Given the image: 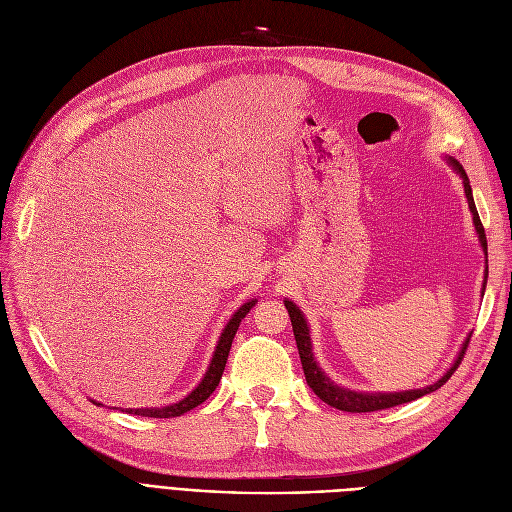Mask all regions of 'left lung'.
<instances>
[{
  "label": "left lung",
  "mask_w": 512,
  "mask_h": 512,
  "mask_svg": "<svg viewBox=\"0 0 512 512\" xmlns=\"http://www.w3.org/2000/svg\"><path fill=\"white\" fill-rule=\"evenodd\" d=\"M447 163L452 166V170L462 178V185H464V195H466V201H468V210L470 214H473V224H475V231H477V237H479V243H481V250L483 254L487 256V239H485V231H483V224L479 220V212H477V206H475V199H473V189H470V182H468V176L464 172V168L460 166V163L454 159V157H447ZM485 285H487V269H485V275H483V285H481V294L485 292ZM285 309H288L290 313V319H292V327H294V338H296V344H298V353H300V361H302V370H304V378H306V384H309L313 388V393L325 401L327 405L336 407V410H342V412H353V414H361V412H378V410H386V407H395V405H401V403H407V401H414V399H420L428 393L437 391V388H441L449 376H452L456 372V367L460 365L462 357H464V351L468 346V338L462 342L460 346V353L458 357L454 359L452 367L433 384L428 386H422V388H414V391H401V393H363V391H351V388L346 386H340L336 384L330 376H327L315 355H313V342H311V327H309V321H306L304 313L300 311V306L285 298L283 300Z\"/></svg>",
  "instance_id": "left-lung-1"
}]
</instances>
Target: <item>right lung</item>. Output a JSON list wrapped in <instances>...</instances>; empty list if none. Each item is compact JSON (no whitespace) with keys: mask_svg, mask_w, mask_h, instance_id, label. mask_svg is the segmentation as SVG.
<instances>
[{"mask_svg":"<svg viewBox=\"0 0 512 512\" xmlns=\"http://www.w3.org/2000/svg\"><path fill=\"white\" fill-rule=\"evenodd\" d=\"M256 302H258V298H252L248 302H243L239 309L233 313L229 323L224 325V330H222V334H220V338L216 342V349H214V355H212V361L208 365L206 374H203L201 382L193 388V391L185 399H180V401L170 403V405H163V407H136V410H134V407H126V410H121V412H128V414H134V416H145V418H176V416H182V414L191 412L193 407H197V405H201L203 401H206L216 391V386H218V382L222 378L224 365H227L231 344H233V338H235V334L239 330L241 319L254 309ZM94 403L102 405L98 401H94Z\"/></svg>","mask_w":512,"mask_h":512,"instance_id":"obj_1","label":"right lung"}]
</instances>
